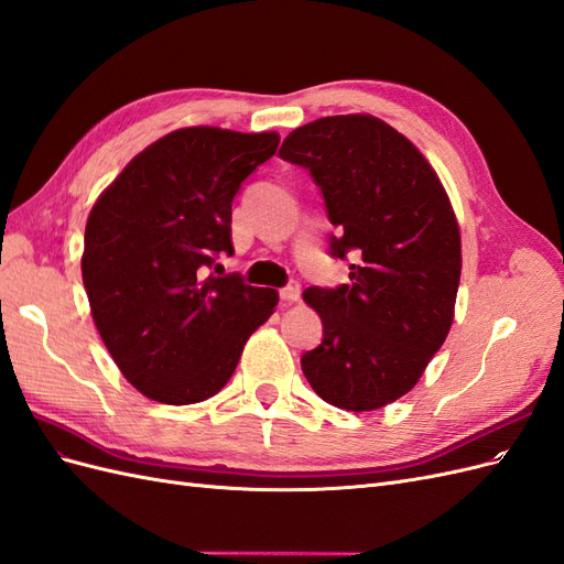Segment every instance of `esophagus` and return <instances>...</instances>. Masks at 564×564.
Masks as SVG:
<instances>
[{
    "label": "esophagus",
    "instance_id": "esophagus-1",
    "mask_svg": "<svg viewBox=\"0 0 564 564\" xmlns=\"http://www.w3.org/2000/svg\"><path fill=\"white\" fill-rule=\"evenodd\" d=\"M280 299H282V301H289V303L299 301V299H301V284H299V282H289L286 286H282V289H280Z\"/></svg>",
    "mask_w": 564,
    "mask_h": 564
}]
</instances>
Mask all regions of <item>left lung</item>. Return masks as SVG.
<instances>
[{
  "label": "left lung",
  "instance_id": "8db88e82",
  "mask_svg": "<svg viewBox=\"0 0 564 564\" xmlns=\"http://www.w3.org/2000/svg\"><path fill=\"white\" fill-rule=\"evenodd\" d=\"M280 158L308 169L336 235L329 256L350 282L303 292L322 344L301 355L317 395L371 412L412 390L445 344L460 278V235L433 166L371 115L322 117L284 139Z\"/></svg>",
  "mask_w": 564,
  "mask_h": 564
}]
</instances>
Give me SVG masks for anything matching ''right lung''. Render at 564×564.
<instances>
[{
	"label": "right lung",
	"mask_w": 564,
	"mask_h": 564,
	"mask_svg": "<svg viewBox=\"0 0 564 564\" xmlns=\"http://www.w3.org/2000/svg\"><path fill=\"white\" fill-rule=\"evenodd\" d=\"M278 133L191 127L133 158L87 220L82 280L100 338L145 398L195 404L224 388L275 289L220 272L232 199Z\"/></svg>",
	"instance_id": "add662e5"
}]
</instances>
